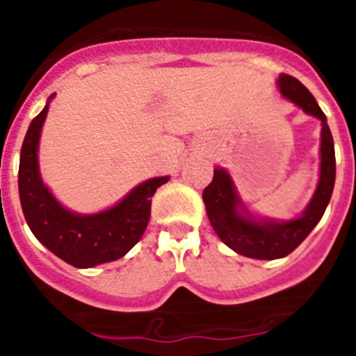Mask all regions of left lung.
I'll return each mask as SVG.
<instances>
[{"instance_id":"8db88e82","label":"left lung","mask_w":356,"mask_h":356,"mask_svg":"<svg viewBox=\"0 0 356 356\" xmlns=\"http://www.w3.org/2000/svg\"><path fill=\"white\" fill-rule=\"evenodd\" d=\"M276 85L285 99L321 121L319 180L312 200L300 216L287 221L257 216L244 205L229 172L219 165L213 169V180L203 191L207 216L217 237L235 253L257 260L284 259L300 246L321 221L335 185V147L325 112L298 78L282 72Z\"/></svg>"}]
</instances>
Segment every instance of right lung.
I'll return each mask as SVG.
<instances>
[{"label": "right lung", "instance_id": "add662e5", "mask_svg": "<svg viewBox=\"0 0 356 356\" xmlns=\"http://www.w3.org/2000/svg\"><path fill=\"white\" fill-rule=\"evenodd\" d=\"M55 94L30 122L19 159V200L31 234L42 246L64 262L80 269L114 262L140 241L151 213V196L169 181L156 176L134 187L110 209L78 213L64 207L42 181L39 169V143L44 121Z\"/></svg>", "mask_w": 356, "mask_h": 356}]
</instances>
